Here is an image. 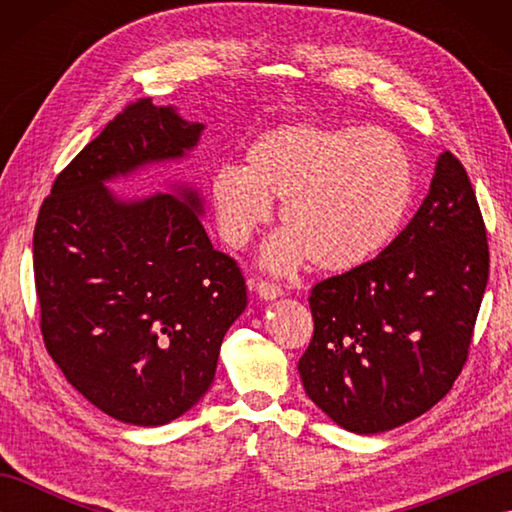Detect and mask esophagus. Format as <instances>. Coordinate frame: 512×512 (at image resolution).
I'll return each instance as SVG.
<instances>
[{
  "instance_id": "34e87169",
  "label": "esophagus",
  "mask_w": 512,
  "mask_h": 512,
  "mask_svg": "<svg viewBox=\"0 0 512 512\" xmlns=\"http://www.w3.org/2000/svg\"><path fill=\"white\" fill-rule=\"evenodd\" d=\"M250 288H253L257 292V297L264 301H273V299L281 297V288L270 284V281H250Z\"/></svg>"
}]
</instances>
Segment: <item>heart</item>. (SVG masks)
Segmentation results:
<instances>
[{
  "label": "heart",
  "instance_id": "b5f03b06",
  "mask_svg": "<svg viewBox=\"0 0 512 512\" xmlns=\"http://www.w3.org/2000/svg\"><path fill=\"white\" fill-rule=\"evenodd\" d=\"M416 193L405 143L383 127L292 123L259 134L244 169L224 165L209 187L217 231L233 248L250 242L281 202L279 231L262 264L290 273L310 259L321 273L367 264L400 231Z\"/></svg>",
  "mask_w": 512,
  "mask_h": 512
}]
</instances>
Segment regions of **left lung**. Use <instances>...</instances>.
<instances>
[{"instance_id": "1", "label": "left lung", "mask_w": 512, "mask_h": 512, "mask_svg": "<svg viewBox=\"0 0 512 512\" xmlns=\"http://www.w3.org/2000/svg\"><path fill=\"white\" fill-rule=\"evenodd\" d=\"M486 281L480 206L462 162L444 151L405 231L372 262L312 288L314 334L299 358L306 394L361 436L422 416L462 372Z\"/></svg>"}]
</instances>
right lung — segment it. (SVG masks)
I'll return each instance as SVG.
<instances>
[{
  "label": "right lung",
  "mask_w": 512,
  "mask_h": 512,
  "mask_svg": "<svg viewBox=\"0 0 512 512\" xmlns=\"http://www.w3.org/2000/svg\"><path fill=\"white\" fill-rule=\"evenodd\" d=\"M202 132L173 107L127 105L54 180L32 239L48 354L94 407L138 427L209 391L246 284L206 235L198 189L125 200L107 182L187 158Z\"/></svg>",
  "instance_id": "1"
}]
</instances>
